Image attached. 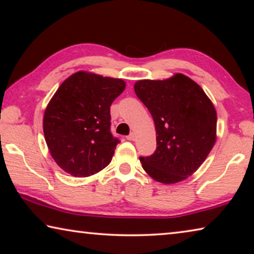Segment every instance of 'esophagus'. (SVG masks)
<instances>
[{
    "mask_svg": "<svg viewBox=\"0 0 254 254\" xmlns=\"http://www.w3.org/2000/svg\"><path fill=\"white\" fill-rule=\"evenodd\" d=\"M127 140H130V141H133V140H135V133H130V134H128L127 136Z\"/></svg>",
    "mask_w": 254,
    "mask_h": 254,
    "instance_id": "1",
    "label": "esophagus"
}]
</instances>
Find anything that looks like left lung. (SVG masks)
Returning <instances> with one entry per match:
<instances>
[{"mask_svg": "<svg viewBox=\"0 0 254 254\" xmlns=\"http://www.w3.org/2000/svg\"><path fill=\"white\" fill-rule=\"evenodd\" d=\"M134 92L156 127V152L140 158L144 171L166 185L187 179L216 142L217 114L212 101L196 81L179 72L163 80H137Z\"/></svg>", "mask_w": 254, "mask_h": 254, "instance_id": "obj_1", "label": "left lung"}]
</instances>
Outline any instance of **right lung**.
Here are the masks:
<instances>
[{"label": "right lung", "instance_id": "right-lung-1", "mask_svg": "<svg viewBox=\"0 0 254 254\" xmlns=\"http://www.w3.org/2000/svg\"><path fill=\"white\" fill-rule=\"evenodd\" d=\"M126 89L121 78L79 70L63 81L44 114L45 140L65 173L89 177L109 166L120 141L111 134L110 106Z\"/></svg>", "mask_w": 254, "mask_h": 254}]
</instances>
